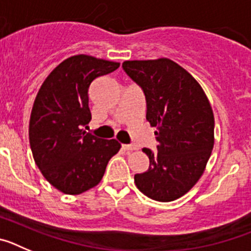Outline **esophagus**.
<instances>
[{"label": "esophagus", "mask_w": 251, "mask_h": 251, "mask_svg": "<svg viewBox=\"0 0 251 251\" xmlns=\"http://www.w3.org/2000/svg\"><path fill=\"white\" fill-rule=\"evenodd\" d=\"M122 147H123V150H126V151H136L137 150V146H134V145H123Z\"/></svg>", "instance_id": "34e87169"}]
</instances>
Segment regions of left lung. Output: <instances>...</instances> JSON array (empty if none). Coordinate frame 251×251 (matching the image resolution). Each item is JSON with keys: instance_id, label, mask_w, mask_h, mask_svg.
<instances>
[{"instance_id": "left-lung-1", "label": "left lung", "mask_w": 251, "mask_h": 251, "mask_svg": "<svg viewBox=\"0 0 251 251\" xmlns=\"http://www.w3.org/2000/svg\"><path fill=\"white\" fill-rule=\"evenodd\" d=\"M124 72L146 95V118L158 142L150 167L134 176L142 194L170 202L187 194L202 176L214 148L215 119L211 104L197 80L178 64L161 57L128 60Z\"/></svg>"}]
</instances>
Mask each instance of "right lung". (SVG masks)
I'll return each instance as SVG.
<instances>
[{
	"mask_svg": "<svg viewBox=\"0 0 251 251\" xmlns=\"http://www.w3.org/2000/svg\"><path fill=\"white\" fill-rule=\"evenodd\" d=\"M121 64L90 55H74L48 75L35 98L28 139L35 163L50 185L80 195L101 181L109 159L121 150L115 139L81 129L92 119L90 84Z\"/></svg>",
	"mask_w": 251,
	"mask_h": 251,
	"instance_id": "obj_1",
	"label": "right lung"
}]
</instances>
